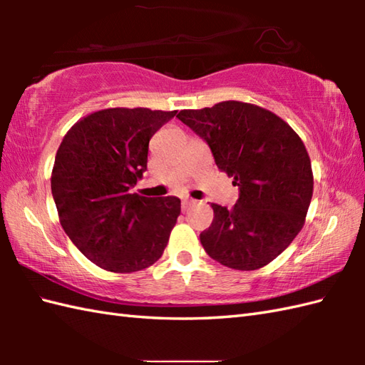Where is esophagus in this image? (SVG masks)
Returning <instances> with one entry per match:
<instances>
[{
	"mask_svg": "<svg viewBox=\"0 0 365 365\" xmlns=\"http://www.w3.org/2000/svg\"><path fill=\"white\" fill-rule=\"evenodd\" d=\"M195 204H196V200L188 199V197H187V199H183V200H182V210H183V212H187L188 208H190L191 205H195Z\"/></svg>",
	"mask_w": 365,
	"mask_h": 365,
	"instance_id": "obj_1",
	"label": "esophagus"
}]
</instances>
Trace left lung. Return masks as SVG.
<instances>
[{"label":"left lung","instance_id":"obj_1","mask_svg":"<svg viewBox=\"0 0 365 365\" xmlns=\"http://www.w3.org/2000/svg\"><path fill=\"white\" fill-rule=\"evenodd\" d=\"M177 118L240 191L232 208L212 204L213 222L200 234L205 252L234 269L268 265L298 235L311 205L312 166L301 138L276 114L235 100Z\"/></svg>","mask_w":365,"mask_h":365}]
</instances>
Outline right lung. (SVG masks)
Returning <instances> with one entry per match:
<instances>
[{
	"instance_id": "add662e5",
	"label": "right lung",
	"mask_w": 365,
	"mask_h": 365,
	"mask_svg": "<svg viewBox=\"0 0 365 365\" xmlns=\"http://www.w3.org/2000/svg\"><path fill=\"white\" fill-rule=\"evenodd\" d=\"M175 114L110 108L76 122L61 143L51 174L61 226L97 267L133 273L165 251L180 199L130 190L147 170L150 138Z\"/></svg>"
}]
</instances>
